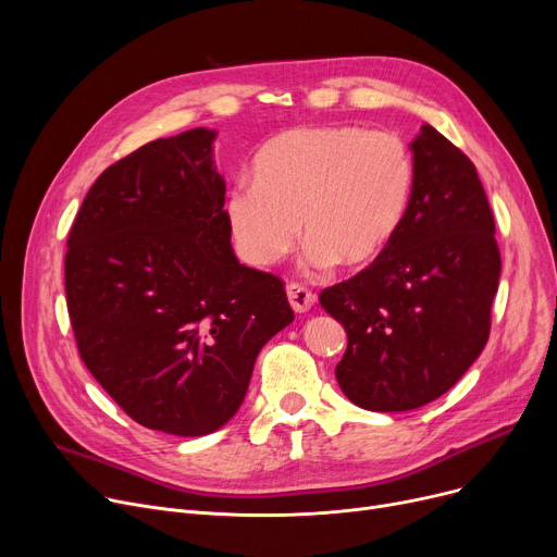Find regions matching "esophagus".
Segmentation results:
<instances>
[{"label":"esophagus","instance_id":"1","mask_svg":"<svg viewBox=\"0 0 557 557\" xmlns=\"http://www.w3.org/2000/svg\"><path fill=\"white\" fill-rule=\"evenodd\" d=\"M286 296H288L290 307H294V311H298V313L309 311V309L313 307V302H315V294H313V290L307 288V286L300 284V282H290V284L286 286Z\"/></svg>","mask_w":557,"mask_h":557}]
</instances>
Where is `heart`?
Segmentation results:
<instances>
[{
    "label": "heart",
    "mask_w": 557,
    "mask_h": 557,
    "mask_svg": "<svg viewBox=\"0 0 557 557\" xmlns=\"http://www.w3.org/2000/svg\"><path fill=\"white\" fill-rule=\"evenodd\" d=\"M416 156L395 131L300 126L273 135L252 158V183L227 194L234 244L252 267H273L309 242L315 271L357 269L382 255L406 221L416 191Z\"/></svg>",
    "instance_id": "heart-1"
}]
</instances>
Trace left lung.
I'll use <instances>...</instances> for the list:
<instances>
[{
  "label": "left lung",
  "mask_w": 557,
  "mask_h": 557,
  "mask_svg": "<svg viewBox=\"0 0 557 557\" xmlns=\"http://www.w3.org/2000/svg\"><path fill=\"white\" fill-rule=\"evenodd\" d=\"M416 191L391 246L320 290L347 332L341 391L368 411H411L445 395L487 343L502 255L474 162L433 126L411 144Z\"/></svg>",
  "instance_id": "1"
}]
</instances>
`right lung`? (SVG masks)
Listing matches in <instances>:
<instances>
[{
    "mask_svg": "<svg viewBox=\"0 0 557 557\" xmlns=\"http://www.w3.org/2000/svg\"><path fill=\"white\" fill-rule=\"evenodd\" d=\"M212 141L194 128L110 164L65 252L83 363L128 418L173 435L237 413L259 349L296 318L284 280L232 252Z\"/></svg>",
    "mask_w": 557,
    "mask_h": 557,
    "instance_id": "add662e5",
    "label": "right lung"
}]
</instances>
